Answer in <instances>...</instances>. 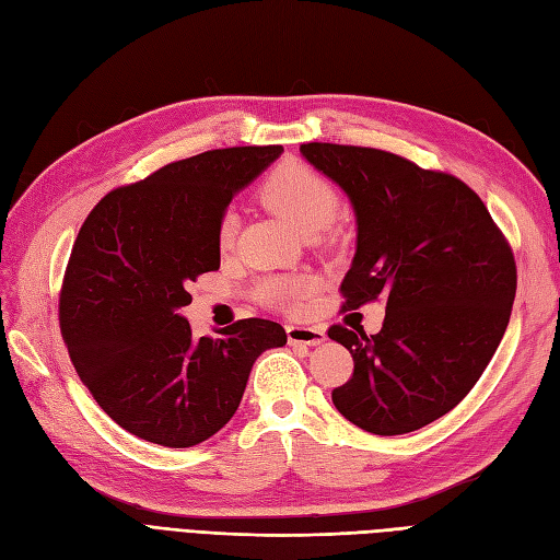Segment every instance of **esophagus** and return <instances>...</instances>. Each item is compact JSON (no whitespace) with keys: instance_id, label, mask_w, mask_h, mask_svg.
I'll return each mask as SVG.
<instances>
[{"instance_id":"esophagus-1","label":"esophagus","mask_w":560,"mask_h":560,"mask_svg":"<svg viewBox=\"0 0 560 560\" xmlns=\"http://www.w3.org/2000/svg\"><path fill=\"white\" fill-rule=\"evenodd\" d=\"M288 341H291L293 347L302 345V347H318L326 341V330L320 326H288Z\"/></svg>"}]
</instances>
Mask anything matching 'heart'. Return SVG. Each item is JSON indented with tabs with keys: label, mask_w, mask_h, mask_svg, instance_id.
Instances as JSON below:
<instances>
[{
	"label": "heart",
	"mask_w": 560,
	"mask_h": 560,
	"mask_svg": "<svg viewBox=\"0 0 560 560\" xmlns=\"http://www.w3.org/2000/svg\"><path fill=\"white\" fill-rule=\"evenodd\" d=\"M260 195L269 209H275L285 223H291L302 234L328 230L339 213V195L328 178L295 160H285L275 167L265 178ZM237 225V213L225 211L219 223V242L223 248L234 242ZM312 291L314 281L306 277L269 279L260 285L262 300L277 306H295L310 298Z\"/></svg>",
	"instance_id": "heart-1"
}]
</instances>
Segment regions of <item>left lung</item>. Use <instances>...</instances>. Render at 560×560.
I'll return each instance as SVG.
<instances>
[{
  "instance_id": "8db88e82",
  "label": "left lung",
  "mask_w": 560,
  "mask_h": 560,
  "mask_svg": "<svg viewBox=\"0 0 560 560\" xmlns=\"http://www.w3.org/2000/svg\"><path fill=\"white\" fill-rule=\"evenodd\" d=\"M302 158L353 207L355 254L341 281L345 310L382 298L384 326H332L353 355L332 390L341 417L372 435H405L454 409L508 330L514 256L479 195L376 149L302 143Z\"/></svg>"
}]
</instances>
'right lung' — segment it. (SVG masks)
Masks as SVG:
<instances>
[{
	"label": "right lung",
	"mask_w": 560,
	"mask_h": 560,
	"mask_svg": "<svg viewBox=\"0 0 560 560\" xmlns=\"http://www.w3.org/2000/svg\"><path fill=\"white\" fill-rule=\"evenodd\" d=\"M281 147L219 149L172 162L90 211L65 275L60 328L81 382L132 435L172 448L215 435L237 411L258 355L285 345L275 320L192 337L188 283L221 267L232 197Z\"/></svg>",
	"instance_id": "right-lung-1"
}]
</instances>
